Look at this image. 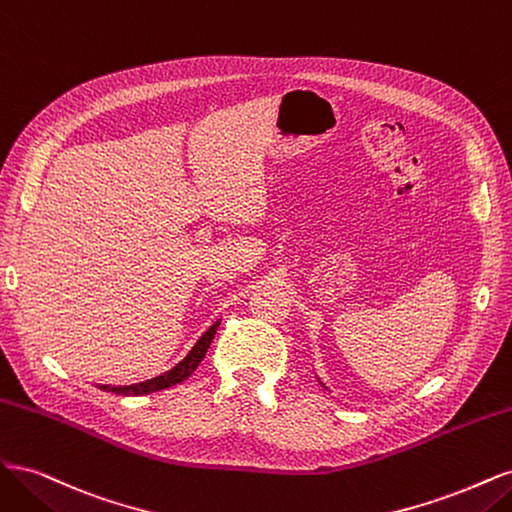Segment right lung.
<instances>
[{
  "label": "right lung",
  "instance_id": "right-lung-1",
  "mask_svg": "<svg viewBox=\"0 0 512 512\" xmlns=\"http://www.w3.org/2000/svg\"><path fill=\"white\" fill-rule=\"evenodd\" d=\"M218 327H220V320L211 324V327L203 333V337L198 339V342L194 344V348L188 352V356H185L181 363H177L173 369L164 371L162 376H156V378L145 380V382H138V384H130V386L100 384V389L108 391V393H117V395H147V393L162 391V389H168V386L183 382L185 378H190V374L198 367V363L205 359V354H207V350H209V346L213 342V337H215V333H218Z\"/></svg>",
  "mask_w": 512,
  "mask_h": 512
}]
</instances>
